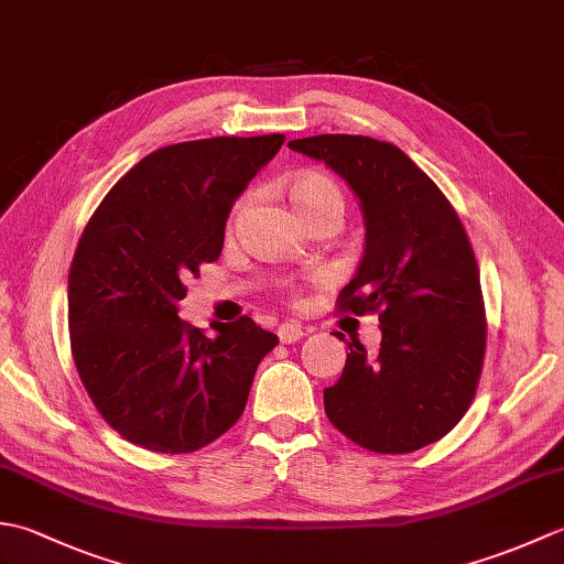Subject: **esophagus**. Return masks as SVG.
I'll list each match as a JSON object with an SVG mask.
<instances>
[{
    "label": "esophagus",
    "instance_id": "obj_1",
    "mask_svg": "<svg viewBox=\"0 0 564 564\" xmlns=\"http://www.w3.org/2000/svg\"><path fill=\"white\" fill-rule=\"evenodd\" d=\"M303 334H305V327L301 325V322H283V325H279L281 344H293L301 339Z\"/></svg>",
    "mask_w": 564,
    "mask_h": 564
}]
</instances>
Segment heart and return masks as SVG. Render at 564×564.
Returning a JSON list of instances; mask_svg holds the SVG:
<instances>
[{"mask_svg":"<svg viewBox=\"0 0 564 564\" xmlns=\"http://www.w3.org/2000/svg\"><path fill=\"white\" fill-rule=\"evenodd\" d=\"M291 200L293 208L297 210L303 220L315 218V215H339L344 213V194L337 186L334 178L325 174H297L291 182ZM247 206V200H242L237 206V213Z\"/></svg>","mask_w":564,"mask_h":564,"instance_id":"1","label":"heart"}]
</instances>
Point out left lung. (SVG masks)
<instances>
[{"label": "left lung", "mask_w": 564, "mask_h": 564, "mask_svg": "<svg viewBox=\"0 0 564 564\" xmlns=\"http://www.w3.org/2000/svg\"><path fill=\"white\" fill-rule=\"evenodd\" d=\"M289 148L325 162L358 198L366 247L339 307L380 313L378 354L349 344L341 378L325 388L329 422L376 453L424 448L460 422L485 358L480 273L460 218L390 142L313 135Z\"/></svg>", "instance_id": "1"}]
</instances>
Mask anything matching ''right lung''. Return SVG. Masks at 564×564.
I'll list each match as a JSON object with an SVG mask.
<instances>
[{
    "mask_svg": "<svg viewBox=\"0 0 564 564\" xmlns=\"http://www.w3.org/2000/svg\"><path fill=\"white\" fill-rule=\"evenodd\" d=\"M283 135L208 138L148 154L101 200L67 285L77 373L126 441L191 453L245 412L257 366L279 337L242 317L215 337L178 317L184 281L220 257L232 203Z\"/></svg>",
    "mask_w": 564,
    "mask_h": 564,
    "instance_id": "obj_1",
    "label": "right lung"
}]
</instances>
